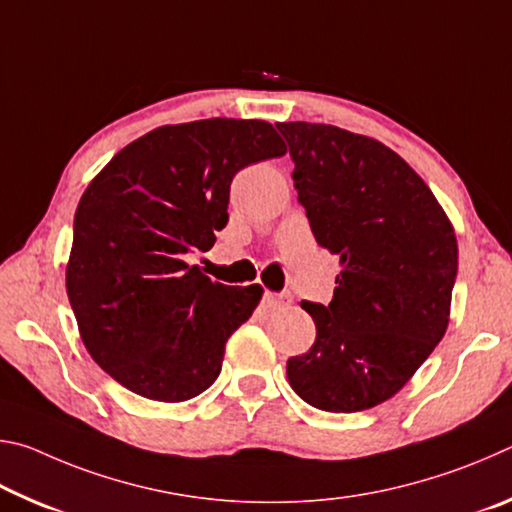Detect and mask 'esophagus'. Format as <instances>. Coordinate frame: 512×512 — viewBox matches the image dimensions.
<instances>
[{
    "label": "esophagus",
    "mask_w": 512,
    "mask_h": 512,
    "mask_svg": "<svg viewBox=\"0 0 512 512\" xmlns=\"http://www.w3.org/2000/svg\"><path fill=\"white\" fill-rule=\"evenodd\" d=\"M264 302H266V307H271V309H282V307L291 305L293 296L291 293H266Z\"/></svg>",
    "instance_id": "esophagus-1"
}]
</instances>
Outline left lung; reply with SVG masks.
<instances>
[{
  "instance_id": "left-lung-1",
  "label": "left lung",
  "mask_w": 512,
  "mask_h": 512,
  "mask_svg": "<svg viewBox=\"0 0 512 512\" xmlns=\"http://www.w3.org/2000/svg\"><path fill=\"white\" fill-rule=\"evenodd\" d=\"M277 131L311 232L341 257L332 302H300L316 341L287 361L289 384L320 411H366L391 400L445 336L454 228L418 173L372 137L309 121Z\"/></svg>"
}]
</instances>
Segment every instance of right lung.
I'll return each instance as SVG.
<instances>
[{"mask_svg": "<svg viewBox=\"0 0 512 512\" xmlns=\"http://www.w3.org/2000/svg\"><path fill=\"white\" fill-rule=\"evenodd\" d=\"M284 153L268 121H189L131 142L85 189L67 296L92 359L128 391L185 402L219 377L264 289L212 282L187 255L207 253L228 223L235 173Z\"/></svg>", "mask_w": 512, "mask_h": 512, "instance_id": "obj_1", "label": "right lung"}]
</instances>
